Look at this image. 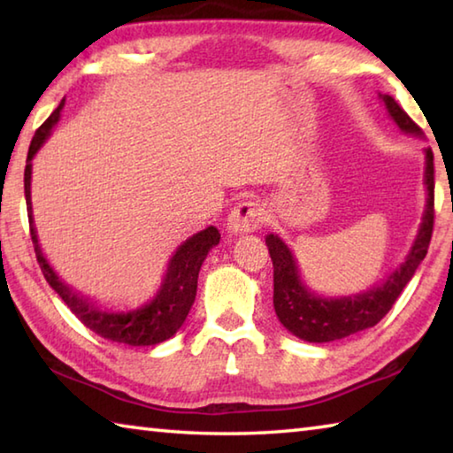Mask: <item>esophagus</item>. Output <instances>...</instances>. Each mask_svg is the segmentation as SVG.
I'll use <instances>...</instances> for the list:
<instances>
[{
	"instance_id": "34e87169",
	"label": "esophagus",
	"mask_w": 453,
	"mask_h": 453,
	"mask_svg": "<svg viewBox=\"0 0 453 453\" xmlns=\"http://www.w3.org/2000/svg\"><path fill=\"white\" fill-rule=\"evenodd\" d=\"M265 221L264 208L257 202H242L237 203L227 216V232L232 235L251 234L262 227Z\"/></svg>"
}]
</instances>
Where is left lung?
<instances>
[{"label": "left lung", "instance_id": "8db88e82", "mask_svg": "<svg viewBox=\"0 0 453 453\" xmlns=\"http://www.w3.org/2000/svg\"><path fill=\"white\" fill-rule=\"evenodd\" d=\"M388 107V113L400 126L402 132L421 135V127L405 113L400 104L392 96H380ZM426 189L427 203L424 218H421L419 232L416 235L411 250L405 262L395 270L389 278L378 288H372L364 294L348 296V297H319L303 286L297 272L296 257L289 248L278 235L270 234L265 237L270 257L273 262V308L278 313L283 327L300 340L311 343H324L348 337L351 334L362 332V329L373 327L381 318L392 310L397 297L408 286L413 273L424 262L427 254L429 242L434 232V153L426 150Z\"/></svg>", "mask_w": 453, "mask_h": 453}]
</instances>
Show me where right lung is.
<instances>
[{"instance_id":"right-lung-1","label":"right lung","mask_w":453,"mask_h":453,"mask_svg":"<svg viewBox=\"0 0 453 453\" xmlns=\"http://www.w3.org/2000/svg\"><path fill=\"white\" fill-rule=\"evenodd\" d=\"M64 102H61L56 111L43 121L37 129L27 151V164L24 172V188H26V203H27V218H29V234H32L34 250L37 264H40L43 278L48 280L50 286L58 291V296L65 302L75 318L83 326L89 327L91 332L105 337V340L127 343V346H156L162 343L178 332L183 326L188 313L194 305L196 291H197V275L202 270L203 259L208 257L213 245L219 243L218 227H205L203 232H197L189 240L183 242L167 265V273L164 278L162 288L157 296L150 303L132 311H105L99 310L94 302L88 297L80 296L78 291L65 286L58 278V273L51 270L48 259L43 257L40 243H37V234L32 216V159L42 148L43 142L51 134V127L59 121V113Z\"/></svg>"}]
</instances>
